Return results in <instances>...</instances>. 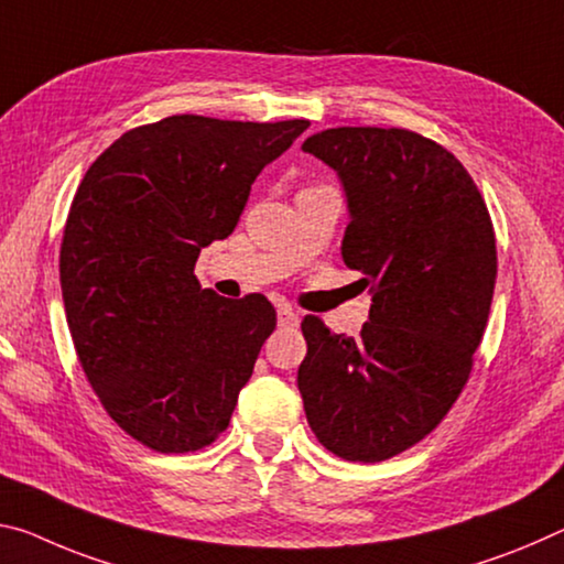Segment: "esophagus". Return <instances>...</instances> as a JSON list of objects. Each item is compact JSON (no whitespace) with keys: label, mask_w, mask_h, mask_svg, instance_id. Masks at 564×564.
<instances>
[{"label":"esophagus","mask_w":564,"mask_h":564,"mask_svg":"<svg viewBox=\"0 0 564 564\" xmlns=\"http://www.w3.org/2000/svg\"><path fill=\"white\" fill-rule=\"evenodd\" d=\"M279 326H285V328L299 326V314L291 306H285V303L279 306Z\"/></svg>","instance_id":"obj_1"}]
</instances>
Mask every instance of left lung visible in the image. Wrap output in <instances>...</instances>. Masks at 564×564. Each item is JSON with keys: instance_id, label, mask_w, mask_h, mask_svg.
I'll use <instances>...</instances> for the list:
<instances>
[{"instance_id": "obj_1", "label": "left lung", "mask_w": 564, "mask_h": 564, "mask_svg": "<svg viewBox=\"0 0 564 564\" xmlns=\"http://www.w3.org/2000/svg\"><path fill=\"white\" fill-rule=\"evenodd\" d=\"M301 150L341 181V258L371 293L356 338L303 318V409L336 457L381 462L422 442L469 379L495 293V230L464 165L416 132L330 128Z\"/></svg>"}]
</instances>
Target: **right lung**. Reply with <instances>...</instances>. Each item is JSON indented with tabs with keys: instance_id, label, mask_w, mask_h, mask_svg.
Here are the masks:
<instances>
[{
	"instance_id": "add662e5",
	"label": "right lung",
	"mask_w": 564,
	"mask_h": 564,
	"mask_svg": "<svg viewBox=\"0 0 564 564\" xmlns=\"http://www.w3.org/2000/svg\"><path fill=\"white\" fill-rule=\"evenodd\" d=\"M306 128L173 115L124 132L77 187L59 250L69 334L107 414L150 449H203L234 416L275 308L200 289L195 261Z\"/></svg>"
}]
</instances>
